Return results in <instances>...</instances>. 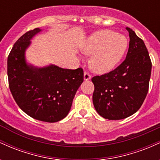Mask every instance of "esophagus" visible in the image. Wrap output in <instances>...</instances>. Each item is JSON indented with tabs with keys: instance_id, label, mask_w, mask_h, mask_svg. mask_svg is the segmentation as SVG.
<instances>
[{
	"instance_id": "esophagus-1",
	"label": "esophagus",
	"mask_w": 160,
	"mask_h": 160,
	"mask_svg": "<svg viewBox=\"0 0 160 160\" xmlns=\"http://www.w3.org/2000/svg\"><path fill=\"white\" fill-rule=\"evenodd\" d=\"M91 78H92L91 74H89V72H87V71H85V72H84V80H90Z\"/></svg>"
}]
</instances>
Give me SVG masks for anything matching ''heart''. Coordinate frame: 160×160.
I'll return each instance as SVG.
<instances>
[{
    "label": "heart",
    "mask_w": 160,
    "mask_h": 160,
    "mask_svg": "<svg viewBox=\"0 0 160 160\" xmlns=\"http://www.w3.org/2000/svg\"><path fill=\"white\" fill-rule=\"evenodd\" d=\"M128 47L127 38L113 30L94 33L83 46L84 53L92 56L91 68L99 74L111 71L123 57Z\"/></svg>",
    "instance_id": "heart-1"
}]
</instances>
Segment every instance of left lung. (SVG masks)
Returning a JSON list of instances; mask_svg holds the SVG:
<instances>
[{
    "label": "left lung",
    "instance_id": "obj_1",
    "mask_svg": "<svg viewBox=\"0 0 160 160\" xmlns=\"http://www.w3.org/2000/svg\"><path fill=\"white\" fill-rule=\"evenodd\" d=\"M126 29L130 38L126 59L113 71L92 78L94 107L108 120H122L134 114L149 89L152 63L148 49L132 29Z\"/></svg>",
    "mask_w": 160,
    "mask_h": 160
}]
</instances>
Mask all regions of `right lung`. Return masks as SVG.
Returning a JSON list of instances; mask_svg holds the SVG:
<instances>
[{
  "label": "right lung",
  "mask_w": 160,
  "mask_h": 160,
  "mask_svg": "<svg viewBox=\"0 0 160 160\" xmlns=\"http://www.w3.org/2000/svg\"><path fill=\"white\" fill-rule=\"evenodd\" d=\"M39 28L24 34L14 43L7 58L9 87L16 104L36 120L55 122L64 119L83 81V70L56 65L38 68L28 65L25 51Z\"/></svg>",
  "instance_id": "right-lung-1"
}]
</instances>
